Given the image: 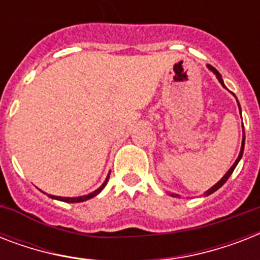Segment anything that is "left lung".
<instances>
[{"instance_id": "left-lung-1", "label": "left lung", "mask_w": 260, "mask_h": 260, "mask_svg": "<svg viewBox=\"0 0 260 260\" xmlns=\"http://www.w3.org/2000/svg\"><path fill=\"white\" fill-rule=\"evenodd\" d=\"M208 69H209V70L212 71V73H213L214 75H216V78L218 79V82L221 83V86H222V87H225V89H226V86H225V85H224V81H222L221 74H220V73H218V71L216 70V69H214V67L210 66V64H208ZM232 94H234V93H232ZM234 95H235V94H234ZM236 101H238V98H236ZM238 105H239V101H238ZM239 112H240V114H242V109H240V105H239ZM244 140H246V136H244V129H243L242 148H240V152H239L238 159H236V160H235V163H234V165H232V166H231L230 170L226 171L225 175H224V177H222L221 179H220V181H218L217 183H216V185H213V186H212V187H210V189L206 190L205 193H204V196H205V197H206V196H210V194H212V193H214V191H216V190L220 189V187H221V186L224 185V183H225L226 181H228V178L231 177V174L234 173V170H235V169H236V166H238V163L240 162V159H242V156H243V151H244ZM170 196H171V197H181V196H179V194H175V193H170Z\"/></svg>"}]
</instances>
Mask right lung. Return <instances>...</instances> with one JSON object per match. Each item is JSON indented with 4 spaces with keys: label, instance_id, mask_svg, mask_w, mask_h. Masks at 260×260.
Returning a JSON list of instances; mask_svg holds the SVG:
<instances>
[{
    "label": "right lung",
    "instance_id": "right-lung-1",
    "mask_svg": "<svg viewBox=\"0 0 260 260\" xmlns=\"http://www.w3.org/2000/svg\"><path fill=\"white\" fill-rule=\"evenodd\" d=\"M109 174H108V177H106L105 182H104V183H102V185L100 186L98 189H95V190H94V191H91V193L86 194V196H79V197H58V196H52V194H47V196H48V197H50V198H52V200H58V201H63V202H73V204H74V202L87 201V200H90V198L95 197L97 194L101 193L102 189L105 187L106 182H108V179H109ZM44 194H46V193H44Z\"/></svg>",
    "mask_w": 260,
    "mask_h": 260
}]
</instances>
